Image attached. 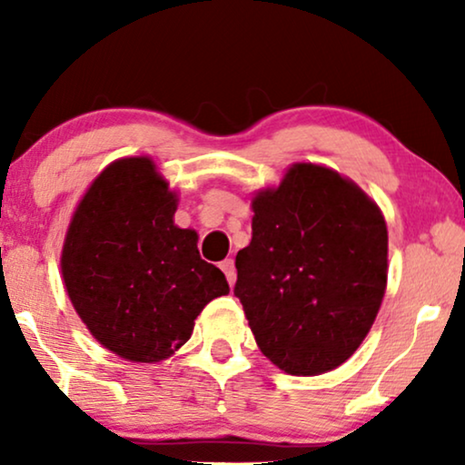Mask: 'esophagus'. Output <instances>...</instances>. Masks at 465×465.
<instances>
[{"instance_id": "1", "label": "esophagus", "mask_w": 465, "mask_h": 465, "mask_svg": "<svg viewBox=\"0 0 465 465\" xmlns=\"http://www.w3.org/2000/svg\"><path fill=\"white\" fill-rule=\"evenodd\" d=\"M220 269L224 271V275H226V279H228V283H231V288L234 285V279H237V271H234V262L231 258L228 260H224V262L220 264Z\"/></svg>"}]
</instances>
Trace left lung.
<instances>
[{
    "label": "left lung",
    "instance_id": "left-lung-1",
    "mask_svg": "<svg viewBox=\"0 0 465 465\" xmlns=\"http://www.w3.org/2000/svg\"><path fill=\"white\" fill-rule=\"evenodd\" d=\"M234 296L260 351L296 377L334 371L371 332L387 285V226L351 180L296 163L252 201Z\"/></svg>",
    "mask_w": 465,
    "mask_h": 465
}]
</instances>
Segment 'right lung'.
<instances>
[{"mask_svg": "<svg viewBox=\"0 0 465 465\" xmlns=\"http://www.w3.org/2000/svg\"><path fill=\"white\" fill-rule=\"evenodd\" d=\"M177 196L148 156L120 158L82 196L61 253L69 301L91 334L129 361H161L228 294L194 231L175 226Z\"/></svg>", "mask_w": 465, "mask_h": 465, "instance_id": "obj_1", "label": "right lung"}]
</instances>
